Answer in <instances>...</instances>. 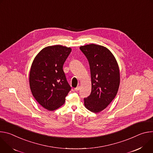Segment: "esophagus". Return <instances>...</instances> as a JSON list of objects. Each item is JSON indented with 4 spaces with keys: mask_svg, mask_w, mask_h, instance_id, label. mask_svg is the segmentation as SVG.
I'll return each instance as SVG.
<instances>
[{
    "mask_svg": "<svg viewBox=\"0 0 153 153\" xmlns=\"http://www.w3.org/2000/svg\"><path fill=\"white\" fill-rule=\"evenodd\" d=\"M79 89H80V87L79 86H78L76 88H75V91H78Z\"/></svg>",
    "mask_w": 153,
    "mask_h": 153,
    "instance_id": "obj_1",
    "label": "esophagus"
}]
</instances>
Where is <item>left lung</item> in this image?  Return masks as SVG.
Listing matches in <instances>:
<instances>
[{"instance_id":"8db88e82","label":"left lung","mask_w":153,"mask_h":153,"mask_svg":"<svg viewBox=\"0 0 153 153\" xmlns=\"http://www.w3.org/2000/svg\"><path fill=\"white\" fill-rule=\"evenodd\" d=\"M89 61L92 91L84 98V106L97 113L105 109L115 97L120 85V71L117 62L107 48L96 44L79 47Z\"/></svg>"}]
</instances>
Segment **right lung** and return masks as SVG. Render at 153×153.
Returning <instances> with one entry per match:
<instances>
[{
    "label": "right lung",
    "instance_id": "right-lung-1",
    "mask_svg": "<svg viewBox=\"0 0 153 153\" xmlns=\"http://www.w3.org/2000/svg\"><path fill=\"white\" fill-rule=\"evenodd\" d=\"M72 51L60 45L43 48L34 59L29 76L32 95L45 109L54 111L65 102L71 90L62 69Z\"/></svg>",
    "mask_w": 153,
    "mask_h": 153
}]
</instances>
